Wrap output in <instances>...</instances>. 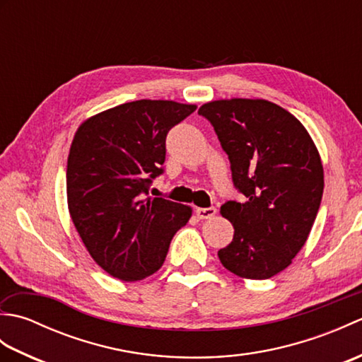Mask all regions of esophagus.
Instances as JSON below:
<instances>
[{
	"mask_svg": "<svg viewBox=\"0 0 362 362\" xmlns=\"http://www.w3.org/2000/svg\"><path fill=\"white\" fill-rule=\"evenodd\" d=\"M216 214V209L214 206H209V209H196V216L199 219H210Z\"/></svg>",
	"mask_w": 362,
	"mask_h": 362,
	"instance_id": "obj_1",
	"label": "esophagus"
}]
</instances>
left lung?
Wrapping results in <instances>:
<instances>
[{
    "instance_id": "obj_1",
    "label": "left lung",
    "mask_w": 362,
    "mask_h": 362,
    "mask_svg": "<svg viewBox=\"0 0 362 362\" xmlns=\"http://www.w3.org/2000/svg\"><path fill=\"white\" fill-rule=\"evenodd\" d=\"M245 202L221 206L233 241L218 252L222 266L249 280L286 269L303 247L324 193V166L308 130L266 99L232 98L204 104Z\"/></svg>"
}]
</instances>
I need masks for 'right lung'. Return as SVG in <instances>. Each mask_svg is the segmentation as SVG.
I'll use <instances>...</instances> for the list:
<instances>
[{
	"label": "right lung",
	"instance_id": "add662e5",
	"mask_svg": "<svg viewBox=\"0 0 362 362\" xmlns=\"http://www.w3.org/2000/svg\"><path fill=\"white\" fill-rule=\"evenodd\" d=\"M197 109L175 101L126 103L78 127L66 166V201L88 253L121 281H138L163 264L188 205L146 197L161 174L166 135Z\"/></svg>",
	"mask_w": 362,
	"mask_h": 362
}]
</instances>
